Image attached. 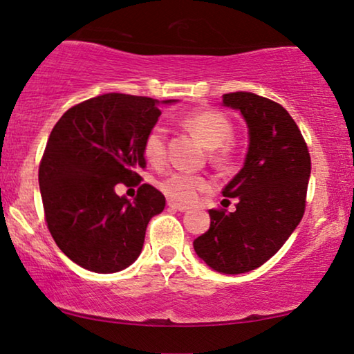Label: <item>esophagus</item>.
<instances>
[{
  "label": "esophagus",
  "mask_w": 354,
  "mask_h": 354,
  "mask_svg": "<svg viewBox=\"0 0 354 354\" xmlns=\"http://www.w3.org/2000/svg\"><path fill=\"white\" fill-rule=\"evenodd\" d=\"M167 206L174 211H180V212H185L188 209L187 205H180V203H176V201H167Z\"/></svg>",
  "instance_id": "1"
}]
</instances>
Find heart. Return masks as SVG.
I'll list each match as a JSON object with an SVG mask.
<instances>
[{"label": "heart", "instance_id": "heart-1", "mask_svg": "<svg viewBox=\"0 0 354 354\" xmlns=\"http://www.w3.org/2000/svg\"><path fill=\"white\" fill-rule=\"evenodd\" d=\"M182 125L196 135L207 148H211L209 158L216 164H229L234 158V147H232V135L234 125L230 119L221 111L205 109L187 114L182 118ZM166 129L161 124L153 125L143 138V154L153 166H161L166 161ZM159 190L167 198L180 203L195 201L198 195L209 190L211 183L206 177L198 174L176 171L167 174L159 180Z\"/></svg>", "mask_w": 354, "mask_h": 354}]
</instances>
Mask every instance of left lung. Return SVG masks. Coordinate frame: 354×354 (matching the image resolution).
<instances>
[{
    "label": "left lung",
    "mask_w": 354,
    "mask_h": 354,
    "mask_svg": "<svg viewBox=\"0 0 354 354\" xmlns=\"http://www.w3.org/2000/svg\"><path fill=\"white\" fill-rule=\"evenodd\" d=\"M222 103L245 118L250 148L241 171L222 190L235 198L236 209H209V230L193 246L217 272L243 274L272 258L303 219L311 156L297 122L275 101L235 91Z\"/></svg>",
    "instance_id": "1"
}]
</instances>
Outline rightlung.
<instances>
[{
    "label": "right lung",
    "instance_id": "obj_1",
    "mask_svg": "<svg viewBox=\"0 0 354 354\" xmlns=\"http://www.w3.org/2000/svg\"><path fill=\"white\" fill-rule=\"evenodd\" d=\"M158 100L106 93L72 106L53 127L38 182L48 230L67 258L98 274L119 272L142 253L145 232L166 206L142 183L143 138L158 122ZM172 103V100L162 101ZM139 185L133 202L113 188Z\"/></svg>",
    "mask_w": 354,
    "mask_h": 354
}]
</instances>
